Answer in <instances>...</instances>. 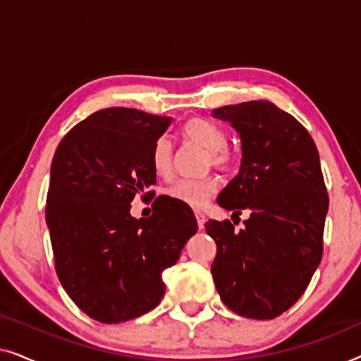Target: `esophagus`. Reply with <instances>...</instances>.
Listing matches in <instances>:
<instances>
[{
  "mask_svg": "<svg viewBox=\"0 0 361 361\" xmlns=\"http://www.w3.org/2000/svg\"><path fill=\"white\" fill-rule=\"evenodd\" d=\"M195 219H197V225H199V228H200V230L204 228V224H205V215H204V212L195 210Z\"/></svg>",
  "mask_w": 361,
  "mask_h": 361,
  "instance_id": "obj_1",
  "label": "esophagus"
}]
</instances>
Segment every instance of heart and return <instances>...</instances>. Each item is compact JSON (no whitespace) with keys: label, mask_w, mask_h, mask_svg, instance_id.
I'll return each instance as SVG.
<instances>
[{"label":"heart","mask_w":361,"mask_h":361,"mask_svg":"<svg viewBox=\"0 0 361 361\" xmlns=\"http://www.w3.org/2000/svg\"><path fill=\"white\" fill-rule=\"evenodd\" d=\"M182 135L195 145H199L207 151V164L216 169H230L233 164V156L226 149V133L214 121L204 118H194L182 126ZM151 166L157 176L171 177L174 169V149L167 136L157 137L152 145ZM219 190V180L214 176L204 177H185L176 180L166 189V195L169 199L189 205L192 209H204L209 204L215 192Z\"/></svg>","instance_id":"1"}]
</instances>
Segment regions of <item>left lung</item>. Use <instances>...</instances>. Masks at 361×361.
I'll return each instance as SVG.
<instances>
[{
  "instance_id": "left-lung-1",
  "label": "left lung",
  "mask_w": 361,
  "mask_h": 361,
  "mask_svg": "<svg viewBox=\"0 0 361 361\" xmlns=\"http://www.w3.org/2000/svg\"><path fill=\"white\" fill-rule=\"evenodd\" d=\"M214 116L241 137L238 176L220 192V207L250 219L209 220L216 243L212 264L220 299L235 314L269 320L298 302L322 259L329 194L309 131L266 100L226 105Z\"/></svg>"
}]
</instances>
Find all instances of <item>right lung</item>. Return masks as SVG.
<instances>
[{
	"mask_svg": "<svg viewBox=\"0 0 361 361\" xmlns=\"http://www.w3.org/2000/svg\"><path fill=\"white\" fill-rule=\"evenodd\" d=\"M171 118L105 108L59 142L51 166L46 221L56 273L77 307L102 324H120L161 302L162 271L176 264L197 231L189 205L156 197L136 221L130 200L156 184L152 145Z\"/></svg>",
	"mask_w": 361,
	"mask_h": 361,
	"instance_id": "obj_1",
	"label": "right lung"
}]
</instances>
